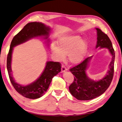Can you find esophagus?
<instances>
[{"label": "esophagus", "mask_w": 122, "mask_h": 122, "mask_svg": "<svg viewBox=\"0 0 122 122\" xmlns=\"http://www.w3.org/2000/svg\"><path fill=\"white\" fill-rule=\"evenodd\" d=\"M66 71H67V68L65 67L64 65H62V66H61V72H64Z\"/></svg>", "instance_id": "1"}]
</instances>
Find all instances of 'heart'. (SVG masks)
<instances>
[{
    "instance_id": "1",
    "label": "heart",
    "mask_w": 122,
    "mask_h": 122,
    "mask_svg": "<svg viewBox=\"0 0 122 122\" xmlns=\"http://www.w3.org/2000/svg\"><path fill=\"white\" fill-rule=\"evenodd\" d=\"M57 46L51 47L53 57L61 61L64 58V55H68V59L73 64H77L84 59L88 48L87 41L78 35L63 36L58 40Z\"/></svg>"
}]
</instances>
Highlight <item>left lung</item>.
Returning a JSON list of instances; mask_svg holds the SVG:
<instances>
[{
	"instance_id": "8db88e82",
	"label": "left lung",
	"mask_w": 122,
	"mask_h": 122,
	"mask_svg": "<svg viewBox=\"0 0 122 122\" xmlns=\"http://www.w3.org/2000/svg\"><path fill=\"white\" fill-rule=\"evenodd\" d=\"M97 30V44L96 48L100 47L109 49L112 55L108 74L103 78L95 81L89 77L86 74L87 66L92 57H87L79 64L71 68L70 71L73 74V82L69 86L71 94L79 100H89L99 97L109 87L114 73L115 51L112 43L106 34L99 28Z\"/></svg>"
}]
</instances>
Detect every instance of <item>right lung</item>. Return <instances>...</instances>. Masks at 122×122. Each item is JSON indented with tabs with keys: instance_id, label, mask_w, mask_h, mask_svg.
Masks as SVG:
<instances>
[{
	"instance_id": "add662e5",
	"label": "right lung",
	"mask_w": 122,
	"mask_h": 122,
	"mask_svg": "<svg viewBox=\"0 0 122 122\" xmlns=\"http://www.w3.org/2000/svg\"><path fill=\"white\" fill-rule=\"evenodd\" d=\"M50 28L41 22H30L23 27L13 38L7 57V69L11 84L20 95L30 99L41 97L48 89L53 76L61 71V64L59 62L48 61L44 71L38 79L27 86H21L15 81L12 77L11 69L12 53L13 47L23 43L31 38L37 36H46L48 38Z\"/></svg>"
}]
</instances>
